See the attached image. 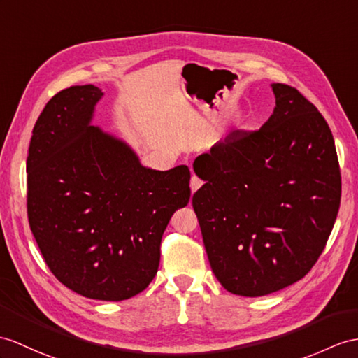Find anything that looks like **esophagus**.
Segmentation results:
<instances>
[{
	"mask_svg": "<svg viewBox=\"0 0 358 358\" xmlns=\"http://www.w3.org/2000/svg\"><path fill=\"white\" fill-rule=\"evenodd\" d=\"M202 184H203V180L200 179V178H197L196 174H193V176H191V180H189V187H191V191H197L200 187H202Z\"/></svg>",
	"mask_w": 358,
	"mask_h": 358,
	"instance_id": "esophagus-1",
	"label": "esophagus"
}]
</instances>
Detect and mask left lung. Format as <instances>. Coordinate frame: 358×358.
<instances>
[{"label":"left lung","mask_w":358,"mask_h":358,"mask_svg":"<svg viewBox=\"0 0 358 358\" xmlns=\"http://www.w3.org/2000/svg\"><path fill=\"white\" fill-rule=\"evenodd\" d=\"M261 129L234 130L194 161L209 264L226 290L266 296L302 280L333 231L342 176L331 129L310 100L273 83Z\"/></svg>","instance_id":"8db88e82"}]
</instances>
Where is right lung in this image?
Returning a JSON list of instances; mask_svg holds the SVG:
<instances>
[{
  "mask_svg": "<svg viewBox=\"0 0 358 358\" xmlns=\"http://www.w3.org/2000/svg\"><path fill=\"white\" fill-rule=\"evenodd\" d=\"M103 92L71 86L33 127L27 215L48 268L69 290L99 301L141 293L159 267L173 213L187 206L189 169L143 167L118 139L90 126Z\"/></svg>",
  "mask_w": 358,
  "mask_h": 358,
  "instance_id": "1",
  "label": "right lung"
}]
</instances>
